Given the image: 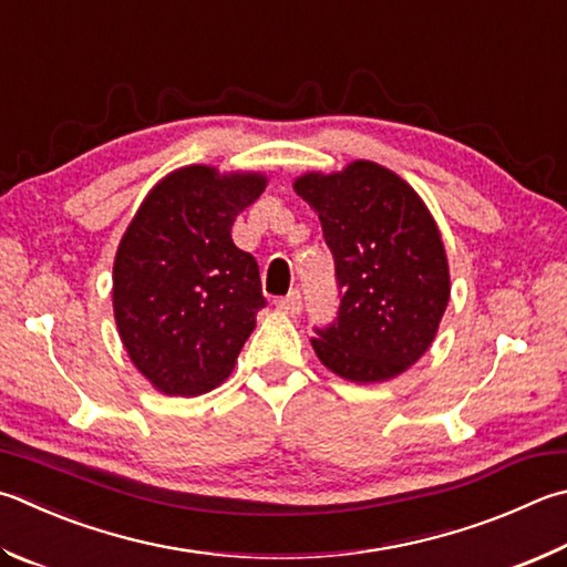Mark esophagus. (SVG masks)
<instances>
[{
  "mask_svg": "<svg viewBox=\"0 0 567 567\" xmlns=\"http://www.w3.org/2000/svg\"><path fill=\"white\" fill-rule=\"evenodd\" d=\"M277 310H282L285 315H290V317L300 315L302 312V295L295 290L287 297H280V300H277Z\"/></svg>",
  "mask_w": 567,
  "mask_h": 567,
  "instance_id": "34e87169",
  "label": "esophagus"
}]
</instances>
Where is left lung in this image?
I'll use <instances>...</instances> for the list:
<instances>
[{
	"label": "left lung",
	"mask_w": 567,
	"mask_h": 567,
	"mask_svg": "<svg viewBox=\"0 0 567 567\" xmlns=\"http://www.w3.org/2000/svg\"><path fill=\"white\" fill-rule=\"evenodd\" d=\"M295 190L319 215L342 297L334 322L315 329L319 362L357 384L406 372L434 342L451 295L446 250L424 200L372 161L305 173Z\"/></svg>",
	"instance_id": "1"
}]
</instances>
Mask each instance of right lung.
Segmentation results:
<instances>
[{
  "mask_svg": "<svg viewBox=\"0 0 567 567\" xmlns=\"http://www.w3.org/2000/svg\"><path fill=\"white\" fill-rule=\"evenodd\" d=\"M262 173L185 166L156 183L118 243L113 315L131 362L168 396H198L233 372L265 307L260 270L233 243Z\"/></svg>",
  "mask_w": 567,
  "mask_h": 567,
  "instance_id": "1",
  "label": "right lung"
}]
</instances>
